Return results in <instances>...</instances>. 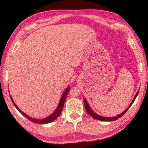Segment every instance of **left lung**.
<instances>
[{"mask_svg":"<svg viewBox=\"0 0 148 148\" xmlns=\"http://www.w3.org/2000/svg\"><path fill=\"white\" fill-rule=\"evenodd\" d=\"M138 92H139V91L136 92L135 97H134V99H133L132 102H131V104H130V106H129V107H128V108H127L126 110H124L122 113H121V114H119V115L116 116V117H102V116H101V115H97V114H95V113L91 109L90 107L89 106L88 103V102L86 101V99H85V98H84V107H85V109H86V112H88V114L89 115H90L91 117H92L94 118V119H97V120H102V121H107V122H108V121H114V120H117L119 118H120L121 117H122V116H123L125 113H126V112L128 110V109L130 108V107L132 106V105L133 104V103L134 102V101H135V99H136L137 96H138Z\"/></svg>","mask_w":148,"mask_h":148,"instance_id":"8db88e82","label":"left lung"}]
</instances>
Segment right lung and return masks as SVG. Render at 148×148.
I'll return each instance as SVG.
<instances>
[{"mask_svg":"<svg viewBox=\"0 0 148 148\" xmlns=\"http://www.w3.org/2000/svg\"><path fill=\"white\" fill-rule=\"evenodd\" d=\"M70 86H69L68 88L66 89V90L65 91V92L63 93V95H62V97H61V99H60V101L59 102V105H58L56 110L54 112H53L51 115H50L49 116H48V117L44 118V119H36L31 118V117H29L28 115H27L25 113H24L23 111H21L18 108V106L16 105V104L14 102V101H13L12 97H11L10 95V97L12 102H13V105L15 106V107H16V109L18 110L22 115H23V116H25V117L26 119H28L29 120L31 121V122H34L35 123L46 124V123H50V122H53V120H55L60 115L62 111V109H63V107H64V102H65V99H66V97L67 94H68L69 91H70Z\"/></svg>","mask_w":148,"mask_h":148,"instance_id":"1","label":"right lung"}]
</instances>
